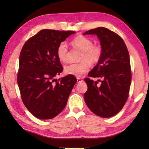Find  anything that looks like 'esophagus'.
<instances>
[{
  "mask_svg": "<svg viewBox=\"0 0 149 149\" xmlns=\"http://www.w3.org/2000/svg\"><path fill=\"white\" fill-rule=\"evenodd\" d=\"M81 78H77V83H81Z\"/></svg>",
  "mask_w": 149,
  "mask_h": 149,
  "instance_id": "1",
  "label": "esophagus"
}]
</instances>
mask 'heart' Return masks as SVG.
<instances>
[{
  "label": "heart",
  "instance_id": "b5f03b06",
  "mask_svg": "<svg viewBox=\"0 0 149 149\" xmlns=\"http://www.w3.org/2000/svg\"><path fill=\"white\" fill-rule=\"evenodd\" d=\"M72 43L83 52L81 57L82 61L65 66L64 72L67 75L81 77L89 70V63L95 64L99 61L102 56V49L100 45H93V42L90 38L81 35L75 37ZM57 56L60 61L65 63L68 61V46L66 43L62 42L58 45Z\"/></svg>",
  "mask_w": 149,
  "mask_h": 149
}]
</instances>
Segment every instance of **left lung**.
I'll return each instance as SVG.
<instances>
[{
	"label": "left lung",
	"instance_id": "1",
	"mask_svg": "<svg viewBox=\"0 0 149 149\" xmlns=\"http://www.w3.org/2000/svg\"><path fill=\"white\" fill-rule=\"evenodd\" d=\"M83 34L97 35L102 49L100 60L88 74L102 81L98 84L90 78L84 79L88 86L84 101L95 115L111 117L122 109L128 99L131 83L128 50L122 38L107 28L97 27Z\"/></svg>",
	"mask_w": 149,
	"mask_h": 149
}]
</instances>
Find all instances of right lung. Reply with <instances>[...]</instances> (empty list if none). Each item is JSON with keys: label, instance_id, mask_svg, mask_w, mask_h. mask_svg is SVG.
I'll list each match as a JSON object with an SVG mask.
<instances>
[{"label": "right lung", "instance_id": "add662e5", "mask_svg": "<svg viewBox=\"0 0 149 149\" xmlns=\"http://www.w3.org/2000/svg\"><path fill=\"white\" fill-rule=\"evenodd\" d=\"M75 31L43 29L25 43L19 58L17 83L25 106L41 120L52 119L64 109L77 79L63 71L57 56L61 42Z\"/></svg>", "mask_w": 149, "mask_h": 149}]
</instances>
